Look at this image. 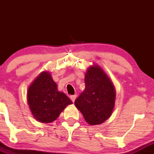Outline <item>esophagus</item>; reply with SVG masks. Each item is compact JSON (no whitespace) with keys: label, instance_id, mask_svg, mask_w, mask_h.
<instances>
[{"label":"esophagus","instance_id":"esophagus-1","mask_svg":"<svg viewBox=\"0 0 154 154\" xmlns=\"http://www.w3.org/2000/svg\"><path fill=\"white\" fill-rule=\"evenodd\" d=\"M76 98H77V95H73L70 96V99L72 100V102H75V100H76Z\"/></svg>","mask_w":154,"mask_h":154}]
</instances>
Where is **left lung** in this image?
<instances>
[{
	"label": "left lung",
	"mask_w": 154,
	"mask_h": 154,
	"mask_svg": "<svg viewBox=\"0 0 154 154\" xmlns=\"http://www.w3.org/2000/svg\"><path fill=\"white\" fill-rule=\"evenodd\" d=\"M85 82V91L76 99L75 105L89 125H100L112 114L116 100L115 88L98 64L88 69Z\"/></svg>",
	"instance_id": "obj_1"
}]
</instances>
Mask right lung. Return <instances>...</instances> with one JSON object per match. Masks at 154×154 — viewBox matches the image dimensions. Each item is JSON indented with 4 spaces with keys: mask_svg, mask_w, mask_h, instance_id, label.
I'll use <instances>...</instances> for the list:
<instances>
[{
    "mask_svg": "<svg viewBox=\"0 0 154 154\" xmlns=\"http://www.w3.org/2000/svg\"><path fill=\"white\" fill-rule=\"evenodd\" d=\"M27 103L35 119L42 123H50L72 101L62 92L58 91L57 85L51 73L44 71L29 85Z\"/></svg>",
    "mask_w": 154,
    "mask_h": 154,
    "instance_id": "right-lung-1",
    "label": "right lung"
}]
</instances>
